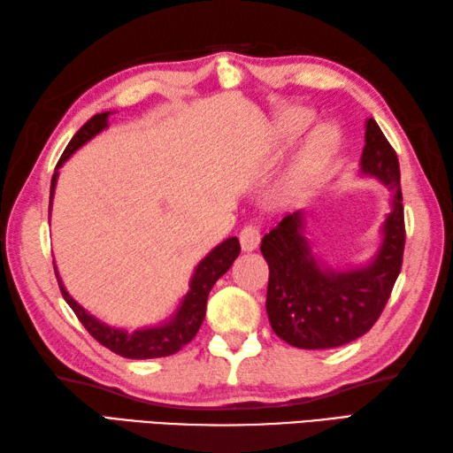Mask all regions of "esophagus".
Here are the masks:
<instances>
[{"label": "esophagus", "instance_id": "1", "mask_svg": "<svg viewBox=\"0 0 453 453\" xmlns=\"http://www.w3.org/2000/svg\"><path fill=\"white\" fill-rule=\"evenodd\" d=\"M240 246H242L244 252H252L260 244V228L256 225H246L242 230H240Z\"/></svg>", "mask_w": 453, "mask_h": 453}]
</instances>
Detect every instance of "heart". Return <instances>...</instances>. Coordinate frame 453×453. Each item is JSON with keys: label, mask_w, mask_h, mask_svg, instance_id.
<instances>
[{"label": "heart", "mask_w": 453, "mask_h": 453, "mask_svg": "<svg viewBox=\"0 0 453 453\" xmlns=\"http://www.w3.org/2000/svg\"><path fill=\"white\" fill-rule=\"evenodd\" d=\"M307 119H309V115L303 113V111H299V113H293V115L288 117V125L291 128H297L303 123H307ZM336 141H338V134L332 127L325 125V127L317 128L315 134H312V138H311L309 146H307V154H304V164H307V165L320 164L332 150H334ZM293 186H295V181H293Z\"/></svg>", "instance_id": "1"}]
</instances>
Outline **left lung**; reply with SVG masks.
Wrapping results in <instances>:
<instances>
[{"label":"left lung","mask_w":453,"mask_h":453,"mask_svg":"<svg viewBox=\"0 0 453 453\" xmlns=\"http://www.w3.org/2000/svg\"><path fill=\"white\" fill-rule=\"evenodd\" d=\"M362 172L393 193L383 225V244L362 270H322L303 236V213L285 215L262 238L270 265L265 311L275 334L303 349L344 346L369 332L381 317L399 278L404 252V209L399 158L373 119H367Z\"/></svg>","instance_id":"obj_1"}]
</instances>
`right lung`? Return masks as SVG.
Instances as JSON below:
<instances>
[{
	"mask_svg": "<svg viewBox=\"0 0 453 453\" xmlns=\"http://www.w3.org/2000/svg\"><path fill=\"white\" fill-rule=\"evenodd\" d=\"M107 117L109 113L94 115L76 134H73L70 144L66 146V150H64L60 156L57 170L70 158L73 150H78L80 146L86 144L91 136H96L97 133L104 131L107 127ZM57 178H58V172H54L52 181H50V199L54 193V186H57ZM238 254H240L238 238L236 236L226 238L223 244H219L215 250L197 265V270L193 273L191 283H189V293L183 297L173 319L162 326L134 330L133 334H128L127 330L111 328L104 325L101 320H97L96 317H91L89 312L84 307H80V304L70 297L68 291L64 289L57 267H54V273H57L62 297L66 299L72 311L76 312L78 320L86 326V330L97 340L101 346H105L111 349V352L128 359H150V357H165L180 352L183 346L189 344L191 340L196 338L197 330L203 325V319H205L209 291L213 289V285L217 283L220 275H225L228 272V267L233 265Z\"/></svg>",
	"mask_w": 453,
	"mask_h": 453,
	"instance_id": "right-lung-1",
	"label": "right lung"
}]
</instances>
